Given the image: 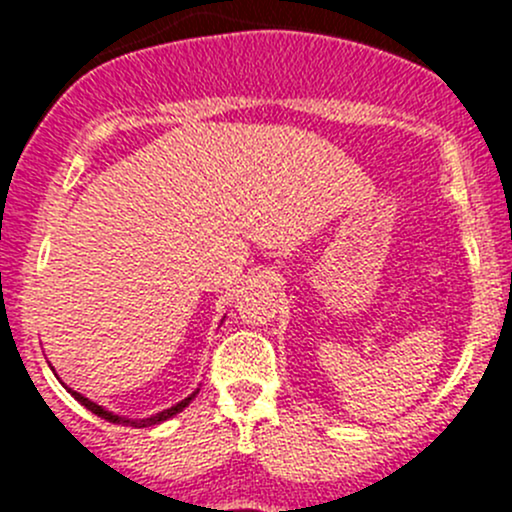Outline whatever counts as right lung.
<instances>
[{
  "instance_id": "add662e5",
  "label": "right lung",
  "mask_w": 512,
  "mask_h": 512,
  "mask_svg": "<svg viewBox=\"0 0 512 512\" xmlns=\"http://www.w3.org/2000/svg\"><path fill=\"white\" fill-rule=\"evenodd\" d=\"M69 394L74 396V399L79 401L81 406H86V409H89L91 414H96V416L106 418V421H111V423H121V426H136V428H146V426H156V423H160V421H168L170 416L180 414V411H183L185 406H188L190 401L195 399V394H198V391H195V394H190L188 399H183V401H180V404L170 406V409L160 411V414L151 416V418H123V416H116V414H111V411H106V409H103V406H98V404H94V401H89V399H86V396H81L79 391H71V389H69Z\"/></svg>"
}]
</instances>
